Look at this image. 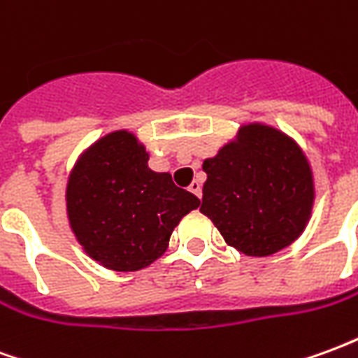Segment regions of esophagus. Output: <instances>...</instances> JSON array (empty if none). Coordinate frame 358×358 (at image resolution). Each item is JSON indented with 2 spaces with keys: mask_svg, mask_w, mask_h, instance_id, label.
I'll return each mask as SVG.
<instances>
[{
  "mask_svg": "<svg viewBox=\"0 0 358 358\" xmlns=\"http://www.w3.org/2000/svg\"><path fill=\"white\" fill-rule=\"evenodd\" d=\"M189 192L197 195V197H201V182H199V180H194V182L189 184Z\"/></svg>",
  "mask_w": 358,
  "mask_h": 358,
  "instance_id": "obj_1",
  "label": "esophagus"
}]
</instances>
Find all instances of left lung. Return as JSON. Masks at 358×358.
Segmentation results:
<instances>
[{"mask_svg": "<svg viewBox=\"0 0 358 358\" xmlns=\"http://www.w3.org/2000/svg\"><path fill=\"white\" fill-rule=\"evenodd\" d=\"M201 213L228 245L268 257L299 238L313 210V171L301 148L276 128L241 126L238 138L205 159Z\"/></svg>", "mask_w": 358, "mask_h": 358, "instance_id": "1", "label": "left lung"}]
</instances>
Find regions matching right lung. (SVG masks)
<instances>
[{
    "label": "right lung",
    "instance_id": "obj_1",
    "mask_svg": "<svg viewBox=\"0 0 358 358\" xmlns=\"http://www.w3.org/2000/svg\"><path fill=\"white\" fill-rule=\"evenodd\" d=\"M148 161L138 138L118 130L95 141L71 172L69 222L84 251L105 268L149 266L166 251L182 217L201 203Z\"/></svg>",
    "mask_w": 358,
    "mask_h": 358
}]
</instances>
